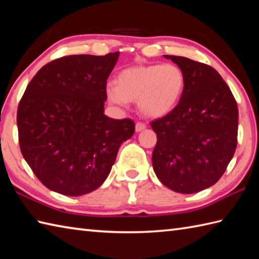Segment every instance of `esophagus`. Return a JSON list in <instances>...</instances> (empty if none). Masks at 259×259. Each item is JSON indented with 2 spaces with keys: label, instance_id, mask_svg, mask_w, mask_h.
Masks as SVG:
<instances>
[{
  "label": "esophagus",
  "instance_id": "1",
  "mask_svg": "<svg viewBox=\"0 0 259 259\" xmlns=\"http://www.w3.org/2000/svg\"><path fill=\"white\" fill-rule=\"evenodd\" d=\"M144 129H146V124L143 122H137L136 123V131L137 133H140V131H143Z\"/></svg>",
  "mask_w": 259,
  "mask_h": 259
}]
</instances>
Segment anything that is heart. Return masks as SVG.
<instances>
[{"instance_id":"heart-1","label":"heart","mask_w":259,"mask_h":259,"mask_svg":"<svg viewBox=\"0 0 259 259\" xmlns=\"http://www.w3.org/2000/svg\"><path fill=\"white\" fill-rule=\"evenodd\" d=\"M185 83L184 72L175 64L136 65L121 70L116 84L106 85V95L120 106L137 101L141 114L157 119L179 105Z\"/></svg>"}]
</instances>
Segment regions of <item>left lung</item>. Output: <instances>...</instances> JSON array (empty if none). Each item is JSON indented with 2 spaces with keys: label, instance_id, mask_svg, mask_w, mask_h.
<instances>
[{
  "label": "left lung",
  "instance_id": "1",
  "mask_svg": "<svg viewBox=\"0 0 259 259\" xmlns=\"http://www.w3.org/2000/svg\"><path fill=\"white\" fill-rule=\"evenodd\" d=\"M185 74V90L170 113L151 122L157 134L153 167L168 189L192 194L215 184L234 157L238 108L230 89L211 66L164 55Z\"/></svg>",
  "mask_w": 259,
  "mask_h": 259
}]
</instances>
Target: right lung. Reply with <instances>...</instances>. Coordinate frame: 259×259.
<instances>
[{
	"label": "right lung",
	"mask_w": 259,
	"mask_h": 259,
	"mask_svg": "<svg viewBox=\"0 0 259 259\" xmlns=\"http://www.w3.org/2000/svg\"><path fill=\"white\" fill-rule=\"evenodd\" d=\"M118 58L119 52L55 59L25 89L17 116L20 149L49 190L69 196L96 190L133 137V120L104 114L106 79Z\"/></svg>",
	"instance_id": "obj_1"
}]
</instances>
